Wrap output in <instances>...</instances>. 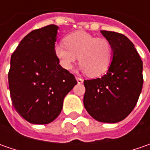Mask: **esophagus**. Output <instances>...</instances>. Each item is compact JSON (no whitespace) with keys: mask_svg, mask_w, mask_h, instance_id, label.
<instances>
[{"mask_svg":"<svg viewBox=\"0 0 150 150\" xmlns=\"http://www.w3.org/2000/svg\"><path fill=\"white\" fill-rule=\"evenodd\" d=\"M76 79H77V81H78V83H83V78H79V77H77Z\"/></svg>","mask_w":150,"mask_h":150,"instance_id":"34e87169","label":"esophagus"}]
</instances>
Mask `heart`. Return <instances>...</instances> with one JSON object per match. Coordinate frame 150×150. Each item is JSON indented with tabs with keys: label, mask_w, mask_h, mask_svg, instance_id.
I'll use <instances>...</instances> for the list:
<instances>
[{
	"label": "heart",
	"mask_w": 150,
	"mask_h": 150,
	"mask_svg": "<svg viewBox=\"0 0 150 150\" xmlns=\"http://www.w3.org/2000/svg\"><path fill=\"white\" fill-rule=\"evenodd\" d=\"M54 53L60 65L71 70L79 59L80 68L91 77L106 72L112 57V45L104 38H95L85 32H76L64 38V43L57 44Z\"/></svg>",
	"instance_id": "1"
}]
</instances>
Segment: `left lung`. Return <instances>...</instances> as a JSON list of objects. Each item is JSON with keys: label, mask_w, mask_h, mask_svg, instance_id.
<instances>
[{"label": "left lung", "mask_w": 150, "mask_h": 150, "mask_svg": "<svg viewBox=\"0 0 150 150\" xmlns=\"http://www.w3.org/2000/svg\"><path fill=\"white\" fill-rule=\"evenodd\" d=\"M112 45V60L101 78L84 80L83 104L97 121L118 123L134 108L143 88V62L134 45L121 33L101 31Z\"/></svg>", "instance_id": "obj_1"}]
</instances>
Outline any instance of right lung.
<instances>
[{
    "label": "right lung",
    "mask_w": 150,
    "mask_h": 150,
    "mask_svg": "<svg viewBox=\"0 0 150 150\" xmlns=\"http://www.w3.org/2000/svg\"><path fill=\"white\" fill-rule=\"evenodd\" d=\"M57 29L49 25L31 32L11 57V98L15 109L31 124H47L57 118L65 96L77 84L55 56Z\"/></svg>",
    "instance_id": "add662e5"
}]
</instances>
